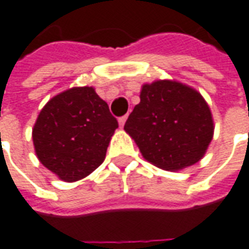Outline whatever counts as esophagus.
Wrapping results in <instances>:
<instances>
[{
    "instance_id": "1",
    "label": "esophagus",
    "mask_w": 249,
    "mask_h": 249,
    "mask_svg": "<svg viewBox=\"0 0 249 249\" xmlns=\"http://www.w3.org/2000/svg\"><path fill=\"white\" fill-rule=\"evenodd\" d=\"M126 119H128V116H124V117L119 119V124H120V126H121V128H123V126L125 125V121H126Z\"/></svg>"
}]
</instances>
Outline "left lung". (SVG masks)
I'll use <instances>...</instances> for the list:
<instances>
[{
    "mask_svg": "<svg viewBox=\"0 0 249 249\" xmlns=\"http://www.w3.org/2000/svg\"><path fill=\"white\" fill-rule=\"evenodd\" d=\"M142 158L166 171L196 164L214 133L208 102L185 83L159 79L144 83L140 102L124 125Z\"/></svg>",
    "mask_w": 249,
    "mask_h": 249,
    "instance_id": "1",
    "label": "left lung"
}]
</instances>
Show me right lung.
Segmentation results:
<instances>
[{"label": "right lung", "instance_id": "add662e5", "mask_svg": "<svg viewBox=\"0 0 249 249\" xmlns=\"http://www.w3.org/2000/svg\"><path fill=\"white\" fill-rule=\"evenodd\" d=\"M117 120L91 86L64 90L40 110L32 129L43 166L64 182H76L102 164Z\"/></svg>", "mask_w": 249, "mask_h": 249}]
</instances>
